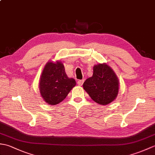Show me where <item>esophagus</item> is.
Segmentation results:
<instances>
[{"mask_svg": "<svg viewBox=\"0 0 155 155\" xmlns=\"http://www.w3.org/2000/svg\"><path fill=\"white\" fill-rule=\"evenodd\" d=\"M83 83H84V80H79L78 81V84L79 85V86H82V85H83Z\"/></svg>", "mask_w": 155, "mask_h": 155, "instance_id": "1", "label": "esophagus"}]
</instances>
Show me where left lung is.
<instances>
[{
  "label": "left lung",
  "instance_id": "obj_1",
  "mask_svg": "<svg viewBox=\"0 0 155 155\" xmlns=\"http://www.w3.org/2000/svg\"><path fill=\"white\" fill-rule=\"evenodd\" d=\"M118 87L117 75L105 63L94 65L93 76L83 83V88L92 99L101 105L109 104L117 98Z\"/></svg>",
  "mask_w": 155,
  "mask_h": 155
}]
</instances>
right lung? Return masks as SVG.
<instances>
[{
	"label": "right lung",
	"mask_w": 155,
	"mask_h": 155,
	"mask_svg": "<svg viewBox=\"0 0 155 155\" xmlns=\"http://www.w3.org/2000/svg\"><path fill=\"white\" fill-rule=\"evenodd\" d=\"M75 85V80L67 77L61 62L49 61L42 72L39 90L46 103L55 105L63 101Z\"/></svg>",
	"instance_id": "add662e5"
}]
</instances>
